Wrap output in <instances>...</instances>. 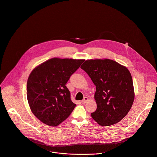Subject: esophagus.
<instances>
[{
  "instance_id": "obj_1",
  "label": "esophagus",
  "mask_w": 157,
  "mask_h": 157,
  "mask_svg": "<svg viewBox=\"0 0 157 157\" xmlns=\"http://www.w3.org/2000/svg\"><path fill=\"white\" fill-rule=\"evenodd\" d=\"M88 101V97H84V99L81 101V103L82 104H85Z\"/></svg>"
}]
</instances>
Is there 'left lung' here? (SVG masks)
Returning <instances> with one entry per match:
<instances>
[{
  "label": "left lung",
  "mask_w": 157,
  "mask_h": 157,
  "mask_svg": "<svg viewBox=\"0 0 157 157\" xmlns=\"http://www.w3.org/2000/svg\"><path fill=\"white\" fill-rule=\"evenodd\" d=\"M81 68L96 86L97 109L91 114L93 120L103 126L121 121L130 110L135 98L129 70L108 59L86 60Z\"/></svg>",
  "instance_id": "left-lung-1"
}]
</instances>
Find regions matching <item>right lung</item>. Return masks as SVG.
I'll return each mask as SVG.
<instances>
[{
    "label": "right lung",
    "mask_w": 157,
    "mask_h": 157,
    "mask_svg": "<svg viewBox=\"0 0 157 157\" xmlns=\"http://www.w3.org/2000/svg\"><path fill=\"white\" fill-rule=\"evenodd\" d=\"M84 59L52 58L35 67L27 82V98L31 111L40 121L56 126L76 106L66 84Z\"/></svg>",
    "instance_id": "right-lung-1"
}]
</instances>
